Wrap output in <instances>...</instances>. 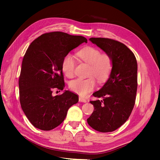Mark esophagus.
Returning a JSON list of instances; mask_svg holds the SVG:
<instances>
[{
  "instance_id": "34e87169",
  "label": "esophagus",
  "mask_w": 160,
  "mask_h": 160,
  "mask_svg": "<svg viewBox=\"0 0 160 160\" xmlns=\"http://www.w3.org/2000/svg\"><path fill=\"white\" fill-rule=\"evenodd\" d=\"M79 102H87V100L84 99V98H82V97H79Z\"/></svg>"
}]
</instances>
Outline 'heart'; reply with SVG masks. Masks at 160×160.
<instances>
[{"mask_svg":"<svg viewBox=\"0 0 160 160\" xmlns=\"http://www.w3.org/2000/svg\"><path fill=\"white\" fill-rule=\"evenodd\" d=\"M77 56L84 62L89 64L88 76L87 79L78 78L72 80L69 84L70 89L81 96H84L95 89L96 81L94 78L102 82L109 76L113 67L111 57L107 53H101L100 51L96 47L88 46L78 52ZM76 60L71 54L64 58L62 62V69L64 75L71 78L74 76Z\"/></svg>","mask_w":160,"mask_h":160,"instance_id":"1","label":"heart"}]
</instances>
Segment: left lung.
<instances>
[{
  "label": "left lung",
  "mask_w": 160,
  "mask_h": 160,
  "mask_svg": "<svg viewBox=\"0 0 160 160\" xmlns=\"http://www.w3.org/2000/svg\"><path fill=\"white\" fill-rule=\"evenodd\" d=\"M89 40L111 57L113 67L107 82L93 93L99 99L90 102L94 110L87 122L99 132H112L125 123L134 107L138 88L137 60L123 43L104 38Z\"/></svg>",
  "instance_id": "1"
}]
</instances>
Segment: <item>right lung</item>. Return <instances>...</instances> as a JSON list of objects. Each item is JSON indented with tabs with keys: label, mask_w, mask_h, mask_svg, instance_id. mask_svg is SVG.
<instances>
[{
	"label": "right lung",
	"mask_w": 160,
	"mask_h": 160,
	"mask_svg": "<svg viewBox=\"0 0 160 160\" xmlns=\"http://www.w3.org/2000/svg\"><path fill=\"white\" fill-rule=\"evenodd\" d=\"M83 42H87L83 36L54 32L39 36L27 50L19 78L20 102L33 127L42 131L55 128L78 102V96L69 91L56 96L52 92L64 87V58Z\"/></svg>",
	"instance_id": "add662e5"
}]
</instances>
